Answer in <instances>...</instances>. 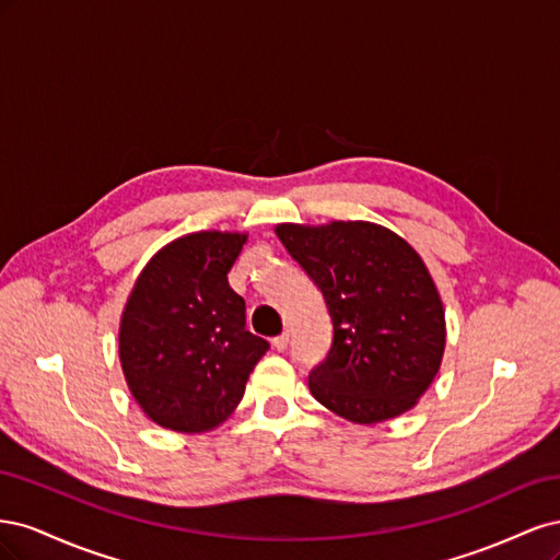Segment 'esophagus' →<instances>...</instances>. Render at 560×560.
<instances>
[{
  "instance_id": "obj_1",
  "label": "esophagus",
  "mask_w": 560,
  "mask_h": 560,
  "mask_svg": "<svg viewBox=\"0 0 560 560\" xmlns=\"http://www.w3.org/2000/svg\"><path fill=\"white\" fill-rule=\"evenodd\" d=\"M287 346H290V334H280V336L273 338V348H276L278 352L287 350Z\"/></svg>"
}]
</instances>
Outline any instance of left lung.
Returning a JSON list of instances; mask_svg holds the SVG:
<instances>
[{"instance_id":"left-lung-1","label":"left lung","mask_w":560,"mask_h":560,"mask_svg":"<svg viewBox=\"0 0 560 560\" xmlns=\"http://www.w3.org/2000/svg\"><path fill=\"white\" fill-rule=\"evenodd\" d=\"M276 235L325 296L334 327L313 397L358 425L406 413L446 348L442 296L420 254L374 222L278 224Z\"/></svg>"}]
</instances>
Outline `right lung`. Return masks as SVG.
I'll return each instance as SVG.
<instances>
[{
    "mask_svg": "<svg viewBox=\"0 0 560 560\" xmlns=\"http://www.w3.org/2000/svg\"><path fill=\"white\" fill-rule=\"evenodd\" d=\"M245 243L247 233L235 231L182 235L132 284L118 360L135 401L165 430H214L241 404L268 350V341L245 329V301L226 278Z\"/></svg>",
    "mask_w": 560,
    "mask_h": 560,
    "instance_id": "right-lung-1",
    "label": "right lung"
}]
</instances>
